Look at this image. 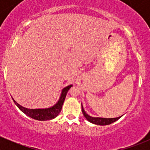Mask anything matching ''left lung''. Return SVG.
I'll return each mask as SVG.
<instances>
[{
	"mask_svg": "<svg viewBox=\"0 0 150 150\" xmlns=\"http://www.w3.org/2000/svg\"><path fill=\"white\" fill-rule=\"evenodd\" d=\"M82 112L83 114L84 117L88 120L89 122H92L93 124H96V125H110V124L112 123V122H115L116 120H118L119 118H120V117H115V118H103V117H93L89 116L88 115L86 114L85 110L83 108L82 106Z\"/></svg>",
	"mask_w": 150,
	"mask_h": 150,
	"instance_id": "left-lung-1",
	"label": "left lung"
}]
</instances>
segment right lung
Returning <instances> with one entry per match:
<instances>
[{"mask_svg": "<svg viewBox=\"0 0 150 150\" xmlns=\"http://www.w3.org/2000/svg\"><path fill=\"white\" fill-rule=\"evenodd\" d=\"M72 85L70 86H67L66 88H64L62 90V92L61 97H60L59 100L57 102V104L54 106H53L52 107H50L48 109H35V110H30V109H27L25 107H22L21 105H19V104L16 103L14 100V103L16 104V105L19 108V110H22L25 114H26L27 115H28L29 117H32L33 119H35L38 120H51V119L54 118V117H57L59 112H61L62 108L63 103L64 102V99L67 96V93L69 89L72 87Z\"/></svg>", "mask_w": 150, "mask_h": 150, "instance_id": "right-lung-1", "label": "right lung"}]
</instances>
